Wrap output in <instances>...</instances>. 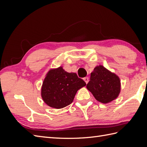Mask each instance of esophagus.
Wrapping results in <instances>:
<instances>
[{
  "mask_svg": "<svg viewBox=\"0 0 147 147\" xmlns=\"http://www.w3.org/2000/svg\"><path fill=\"white\" fill-rule=\"evenodd\" d=\"M83 80H84V81L85 82V83H86V84L88 83V81H89V78H88V77H84V78H83Z\"/></svg>",
  "mask_w": 147,
  "mask_h": 147,
  "instance_id": "esophagus-1",
  "label": "esophagus"
}]
</instances>
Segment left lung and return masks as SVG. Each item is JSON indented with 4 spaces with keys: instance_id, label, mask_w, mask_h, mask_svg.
Listing matches in <instances>:
<instances>
[{
    "instance_id": "8db88e82",
    "label": "left lung",
    "mask_w": 147,
    "mask_h": 147,
    "mask_svg": "<svg viewBox=\"0 0 147 147\" xmlns=\"http://www.w3.org/2000/svg\"><path fill=\"white\" fill-rule=\"evenodd\" d=\"M86 88L97 101L107 104L118 97L121 91V83L116 74L99 65L91 72Z\"/></svg>"
}]
</instances>
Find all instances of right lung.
<instances>
[{
  "instance_id": "right-lung-1",
  "label": "right lung",
  "mask_w": 147,
  "mask_h": 147,
  "mask_svg": "<svg viewBox=\"0 0 147 147\" xmlns=\"http://www.w3.org/2000/svg\"><path fill=\"white\" fill-rule=\"evenodd\" d=\"M86 83L75 73H69L63 67L51 69L44 79L41 96L44 102L52 108L59 109L70 104L77 91Z\"/></svg>"
}]
</instances>
